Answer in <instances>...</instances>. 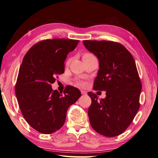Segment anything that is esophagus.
<instances>
[{
	"label": "esophagus",
	"mask_w": 158,
	"mask_h": 158,
	"mask_svg": "<svg viewBox=\"0 0 158 158\" xmlns=\"http://www.w3.org/2000/svg\"><path fill=\"white\" fill-rule=\"evenodd\" d=\"M81 94H82V95H86L87 92H85V91H84V90H82V91H81Z\"/></svg>",
	"instance_id": "obj_1"
}]
</instances>
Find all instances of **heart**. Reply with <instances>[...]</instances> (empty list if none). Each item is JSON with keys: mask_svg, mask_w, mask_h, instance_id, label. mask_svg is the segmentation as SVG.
<instances>
[{"mask_svg": "<svg viewBox=\"0 0 158 158\" xmlns=\"http://www.w3.org/2000/svg\"><path fill=\"white\" fill-rule=\"evenodd\" d=\"M94 56V55H93L92 54L89 53V52H85V53H84V54L83 55V59H87V58H89V57H92V56ZM70 61H71V59L70 58V59H68L67 62H66V65H69V64H70ZM77 83H78V84L81 85H83L84 84V82H83V81H82V80H78V81H77Z\"/></svg>", "mask_w": 158, "mask_h": 158, "instance_id": "1", "label": "heart"}]
</instances>
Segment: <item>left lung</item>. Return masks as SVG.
Listing matches in <instances>:
<instances>
[{
  "label": "left lung",
  "mask_w": 158,
  "mask_h": 158,
  "mask_svg": "<svg viewBox=\"0 0 158 158\" xmlns=\"http://www.w3.org/2000/svg\"><path fill=\"white\" fill-rule=\"evenodd\" d=\"M83 44L99 62L94 89L106 92V98L99 101L96 94L88 93L92 99L88 112L91 126L105 136H118L131 125L140 107L142 84L135 61L119 43L84 40Z\"/></svg>",
  "instance_id": "obj_1"
}]
</instances>
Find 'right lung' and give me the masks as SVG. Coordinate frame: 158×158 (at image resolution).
<instances>
[{"mask_svg": "<svg viewBox=\"0 0 158 158\" xmlns=\"http://www.w3.org/2000/svg\"><path fill=\"white\" fill-rule=\"evenodd\" d=\"M78 40H45L32 46L23 57L15 86L19 107L27 123L43 134L58 131L65 122L66 111L81 96L80 91L67 85L63 94L51 84L64 71V62Z\"/></svg>", "mask_w": 158, "mask_h": 158, "instance_id": "add662e5", "label": "right lung"}]
</instances>
